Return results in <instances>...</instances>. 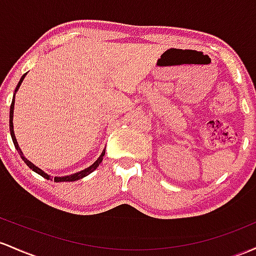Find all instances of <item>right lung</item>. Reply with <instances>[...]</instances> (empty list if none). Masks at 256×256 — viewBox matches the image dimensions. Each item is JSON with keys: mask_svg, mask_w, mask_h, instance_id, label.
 <instances>
[{"mask_svg": "<svg viewBox=\"0 0 256 256\" xmlns=\"http://www.w3.org/2000/svg\"><path fill=\"white\" fill-rule=\"evenodd\" d=\"M25 76H26V74H22V78H20V81H19V83H18V86H16V90H19L20 84H22V80L25 78ZM13 110H14V98H13V100H12V105H10V136H12V139H13L14 146H16V151L19 152L20 157H22V160H24V162L26 163V166H28V168H30V169H32V170L35 172V173L40 174V175H41V176L44 178V179H47V180H52V178L50 176V175H47V174H46L44 172H42L41 169L38 168V166H36L35 164H32V163H31L30 160H28V158H25V157H24V154H22V150H20V148H19V145H18V142H16V136H14V130H13ZM104 154H105V151L102 152V154H100V157H99V158H98V160H96V162L93 163V164H92L90 166H88V168H87V169H84V170H82V172H78V173H76V174H72V175H68V176L54 178V182H76V180H80V179H82V178L87 176L88 174H90L92 172H94V170H96V169L98 168V166H99L100 163H102V156H104Z\"/></svg>", "mask_w": 256, "mask_h": 256, "instance_id": "obj_1", "label": "right lung"}]
</instances>
